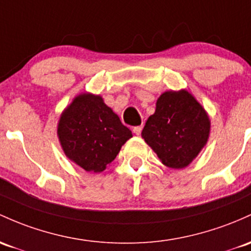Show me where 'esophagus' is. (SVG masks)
<instances>
[{
	"label": "esophagus",
	"instance_id": "34e87169",
	"mask_svg": "<svg viewBox=\"0 0 251 251\" xmlns=\"http://www.w3.org/2000/svg\"><path fill=\"white\" fill-rule=\"evenodd\" d=\"M142 130H143V126H136V127H133V133L137 134V136H139V134L142 133Z\"/></svg>",
	"mask_w": 251,
	"mask_h": 251
}]
</instances>
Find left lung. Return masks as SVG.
<instances>
[{"label":"left lung","mask_w":251,"mask_h":251,"mask_svg":"<svg viewBox=\"0 0 251 251\" xmlns=\"http://www.w3.org/2000/svg\"><path fill=\"white\" fill-rule=\"evenodd\" d=\"M211 121L187 90L163 93L142 131L147 144L164 166L182 169L192 163L210 137Z\"/></svg>","instance_id":"1"}]
</instances>
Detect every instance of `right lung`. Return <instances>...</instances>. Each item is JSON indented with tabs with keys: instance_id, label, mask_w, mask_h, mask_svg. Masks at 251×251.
Returning a JSON list of instances; mask_svg holds the SVG:
<instances>
[{
	"instance_id": "right-lung-1",
	"label": "right lung",
	"mask_w": 251,
	"mask_h": 251,
	"mask_svg": "<svg viewBox=\"0 0 251 251\" xmlns=\"http://www.w3.org/2000/svg\"><path fill=\"white\" fill-rule=\"evenodd\" d=\"M57 134L65 156L85 172L101 173L132 137L100 95H77L59 118Z\"/></svg>"
}]
</instances>
